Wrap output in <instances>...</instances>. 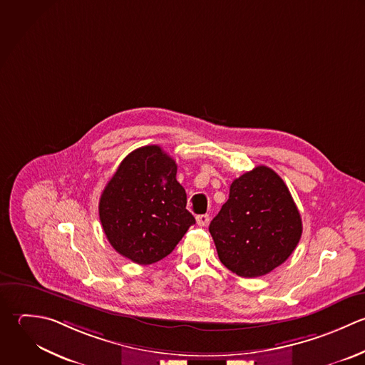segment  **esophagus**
Wrapping results in <instances>:
<instances>
[{
	"instance_id": "34e87169",
	"label": "esophagus",
	"mask_w": 365,
	"mask_h": 365,
	"mask_svg": "<svg viewBox=\"0 0 365 365\" xmlns=\"http://www.w3.org/2000/svg\"><path fill=\"white\" fill-rule=\"evenodd\" d=\"M196 222L200 227L207 226V223L210 222V216L209 215H199V216H196Z\"/></svg>"
}]
</instances>
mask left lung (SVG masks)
Returning <instances> with one entry per match:
<instances>
[{"mask_svg":"<svg viewBox=\"0 0 365 365\" xmlns=\"http://www.w3.org/2000/svg\"><path fill=\"white\" fill-rule=\"evenodd\" d=\"M220 262L240 277H260L283 264L303 233L300 212L283 179L257 166L235 179L210 222Z\"/></svg>","mask_w":365,"mask_h":365,"instance_id":"obj_1","label":"left lung"}]
</instances>
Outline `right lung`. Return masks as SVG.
<instances>
[{"instance_id": "1", "label": "right lung", "mask_w": 365, "mask_h": 365, "mask_svg": "<svg viewBox=\"0 0 365 365\" xmlns=\"http://www.w3.org/2000/svg\"><path fill=\"white\" fill-rule=\"evenodd\" d=\"M176 172V162L160 146H142L120 162L101 195L106 239L133 263L146 266L165 259L196 222Z\"/></svg>"}]
</instances>
